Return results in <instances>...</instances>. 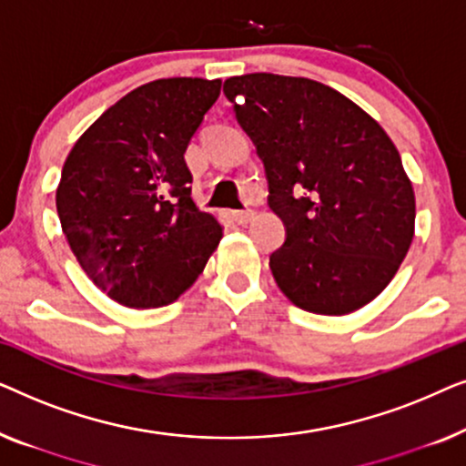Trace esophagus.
I'll use <instances>...</instances> for the list:
<instances>
[{
	"label": "esophagus",
	"mask_w": 466,
	"mask_h": 466,
	"mask_svg": "<svg viewBox=\"0 0 466 466\" xmlns=\"http://www.w3.org/2000/svg\"><path fill=\"white\" fill-rule=\"evenodd\" d=\"M231 216H233L235 222H239V225H246V222H250L254 212H252V209H233Z\"/></svg>",
	"instance_id": "esophagus-1"
}]
</instances>
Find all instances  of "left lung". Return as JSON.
<instances>
[{
	"label": "left lung",
	"mask_w": 466,
	"mask_h": 466,
	"mask_svg": "<svg viewBox=\"0 0 466 466\" xmlns=\"http://www.w3.org/2000/svg\"><path fill=\"white\" fill-rule=\"evenodd\" d=\"M257 146L269 208L284 222L269 257L297 308L341 316L373 301L413 239L416 199L386 131L335 88L309 78L246 74L225 80Z\"/></svg>",
	"instance_id": "8db88e82"
}]
</instances>
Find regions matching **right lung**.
Listing matches in <instances>:
<instances>
[{
	"label": "right lung",
	"mask_w": 466,
	"mask_h": 466,
	"mask_svg": "<svg viewBox=\"0 0 466 466\" xmlns=\"http://www.w3.org/2000/svg\"><path fill=\"white\" fill-rule=\"evenodd\" d=\"M220 80L163 78L137 86L74 144L56 212L82 269L127 308H161L199 278L222 238L190 197V139Z\"/></svg>",
	"instance_id": "1"
}]
</instances>
